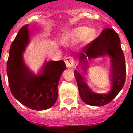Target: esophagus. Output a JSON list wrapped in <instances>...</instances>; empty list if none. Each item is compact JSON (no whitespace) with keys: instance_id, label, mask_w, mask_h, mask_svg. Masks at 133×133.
Returning a JSON list of instances; mask_svg holds the SVG:
<instances>
[{"instance_id":"1","label":"esophagus","mask_w":133,"mask_h":133,"mask_svg":"<svg viewBox=\"0 0 133 133\" xmlns=\"http://www.w3.org/2000/svg\"><path fill=\"white\" fill-rule=\"evenodd\" d=\"M66 65L68 68H70V69H73L74 68V60L72 57H67L66 58L65 60Z\"/></svg>"}]
</instances>
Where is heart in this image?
<instances>
[{"mask_svg":"<svg viewBox=\"0 0 133 133\" xmlns=\"http://www.w3.org/2000/svg\"><path fill=\"white\" fill-rule=\"evenodd\" d=\"M97 36V32L95 28L80 26L67 31L62 39V41L64 44H76L81 41L84 44H89L95 40Z\"/></svg>","mask_w":133,"mask_h":133,"instance_id":"obj_1","label":"heart"}]
</instances>
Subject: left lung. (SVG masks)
Masks as SVG:
<instances>
[{"instance_id": "8db88e82", "label": "left lung", "mask_w": 133, "mask_h": 133, "mask_svg": "<svg viewBox=\"0 0 133 133\" xmlns=\"http://www.w3.org/2000/svg\"><path fill=\"white\" fill-rule=\"evenodd\" d=\"M107 55L111 58L109 79L111 88L107 94H96L87 84L88 61ZM78 58L79 64L74 71V75L82 100L87 104L95 107L109 104L120 92L126 80V62L118 34L113 29H105L95 40L82 49Z\"/></svg>"}]
</instances>
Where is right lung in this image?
I'll use <instances>...</instances> for the list:
<instances>
[{"label":"right lung","mask_w":133,"mask_h":133,"mask_svg":"<svg viewBox=\"0 0 133 133\" xmlns=\"http://www.w3.org/2000/svg\"><path fill=\"white\" fill-rule=\"evenodd\" d=\"M30 40L28 24L20 29L9 49L7 73L12 95L22 104L35 110L53 107L58 98V86L66 69L63 60L44 62L35 74L25 64L23 54Z\"/></svg>","instance_id":"right-lung-1"}]
</instances>
